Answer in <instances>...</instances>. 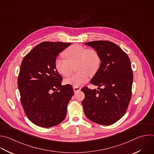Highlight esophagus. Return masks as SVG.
I'll return each mask as SVG.
<instances>
[{"instance_id":"1","label":"esophagus","mask_w":154,"mask_h":154,"mask_svg":"<svg viewBox=\"0 0 154 154\" xmlns=\"http://www.w3.org/2000/svg\"><path fill=\"white\" fill-rule=\"evenodd\" d=\"M73 89H74V92L75 93V92H77L80 91L81 88L80 87H79V86H73Z\"/></svg>"}]
</instances>
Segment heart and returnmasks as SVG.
Instances as JSON below:
<instances>
[{
	"label": "heart",
	"mask_w": 154,
	"mask_h": 154,
	"mask_svg": "<svg viewBox=\"0 0 154 154\" xmlns=\"http://www.w3.org/2000/svg\"><path fill=\"white\" fill-rule=\"evenodd\" d=\"M65 59L57 58L54 61V68L62 76L68 77L72 72V66L75 64L77 71L71 77L65 80V83L78 86L86 82L89 75H93L98 71L101 57L98 51L92 48L74 44L66 49L63 53Z\"/></svg>",
	"instance_id": "b5f03b06"
}]
</instances>
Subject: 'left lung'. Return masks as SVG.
<instances>
[{
  "label": "left lung",
  "mask_w": 154,
  "mask_h": 154,
  "mask_svg": "<svg viewBox=\"0 0 154 154\" xmlns=\"http://www.w3.org/2000/svg\"><path fill=\"white\" fill-rule=\"evenodd\" d=\"M95 49L101 57L100 66L90 83L98 89L82 88V103L86 117L99 125L109 126L126 113L132 95L133 73L127 54L116 43L98 40L85 43ZM102 87L101 88L100 87Z\"/></svg>",
  "instance_id": "8db88e82"
}]
</instances>
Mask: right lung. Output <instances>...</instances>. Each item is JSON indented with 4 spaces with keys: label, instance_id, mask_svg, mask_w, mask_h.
I'll use <instances>...</instances> for the list:
<instances>
[{
    "label": "right lung",
    "instance_id": "add662e5",
    "mask_svg": "<svg viewBox=\"0 0 154 154\" xmlns=\"http://www.w3.org/2000/svg\"><path fill=\"white\" fill-rule=\"evenodd\" d=\"M71 43L43 42L23 58L17 84L20 102L34 125L51 128L63 121L74 95L71 85H62V77L54 68L58 54Z\"/></svg>",
    "mask_w": 154,
    "mask_h": 154
}]
</instances>
